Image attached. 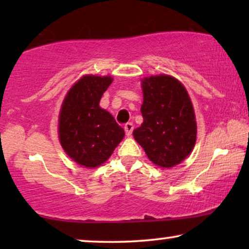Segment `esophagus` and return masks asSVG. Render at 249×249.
I'll return each instance as SVG.
<instances>
[{"label":"esophagus","instance_id":"34e87169","mask_svg":"<svg viewBox=\"0 0 249 249\" xmlns=\"http://www.w3.org/2000/svg\"><path fill=\"white\" fill-rule=\"evenodd\" d=\"M132 130H134V124H132L131 122H128V124H124V131H125V135H127V137H131Z\"/></svg>","mask_w":249,"mask_h":249}]
</instances>
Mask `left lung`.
Segmentation results:
<instances>
[{"label": "left lung", "instance_id": "obj_1", "mask_svg": "<svg viewBox=\"0 0 249 249\" xmlns=\"http://www.w3.org/2000/svg\"><path fill=\"white\" fill-rule=\"evenodd\" d=\"M142 87L144 121L132 134L154 164L172 168L195 146L197 125L192 101L183 85L168 74L146 77Z\"/></svg>", "mask_w": 249, "mask_h": 249}]
</instances>
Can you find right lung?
<instances>
[{"mask_svg":"<svg viewBox=\"0 0 249 249\" xmlns=\"http://www.w3.org/2000/svg\"><path fill=\"white\" fill-rule=\"evenodd\" d=\"M110 76H84L64 97L59 115V138L68 156L85 168H97L124 137L114 118L100 107Z\"/></svg>","mask_w":249,"mask_h":249,"instance_id":"add662e5","label":"right lung"}]
</instances>
